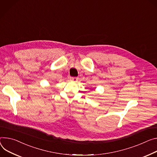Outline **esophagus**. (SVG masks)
Masks as SVG:
<instances>
[{"label": "esophagus", "instance_id": "obj_1", "mask_svg": "<svg viewBox=\"0 0 157 157\" xmlns=\"http://www.w3.org/2000/svg\"><path fill=\"white\" fill-rule=\"evenodd\" d=\"M70 80L73 81V82H77L78 80V78H77V77H71Z\"/></svg>", "mask_w": 157, "mask_h": 157}]
</instances>
